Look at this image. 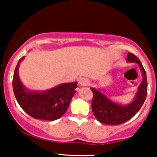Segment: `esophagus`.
<instances>
[{
	"mask_svg": "<svg viewBox=\"0 0 157 157\" xmlns=\"http://www.w3.org/2000/svg\"><path fill=\"white\" fill-rule=\"evenodd\" d=\"M78 82L80 86H86L89 84V80L86 78H80Z\"/></svg>",
	"mask_w": 157,
	"mask_h": 157,
	"instance_id": "34e87169",
	"label": "esophagus"
}]
</instances>
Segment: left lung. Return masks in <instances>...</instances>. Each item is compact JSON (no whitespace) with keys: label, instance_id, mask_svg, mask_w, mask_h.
<instances>
[{"label":"left lung","instance_id":"8db88e82","mask_svg":"<svg viewBox=\"0 0 157 157\" xmlns=\"http://www.w3.org/2000/svg\"><path fill=\"white\" fill-rule=\"evenodd\" d=\"M128 63H135L140 66L142 80L139 86L134 100L130 103L122 105L102 93L100 90L91 88L94 94L91 109L94 117L101 123L105 125H120L127 122L140 111L147 96V82L146 72L136 56L129 52L127 57Z\"/></svg>","mask_w":157,"mask_h":157}]
</instances>
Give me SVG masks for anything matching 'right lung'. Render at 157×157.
I'll return each instance as SVG.
<instances>
[{"instance_id": "right-lung-1", "label": "right lung", "mask_w": 157, "mask_h": 157, "mask_svg": "<svg viewBox=\"0 0 157 157\" xmlns=\"http://www.w3.org/2000/svg\"><path fill=\"white\" fill-rule=\"evenodd\" d=\"M24 56L20 59L14 72L12 87L17 102L29 116L38 120L53 121L67 111L76 93L77 82L61 83L45 91H32L22 83L18 68Z\"/></svg>"}]
</instances>
